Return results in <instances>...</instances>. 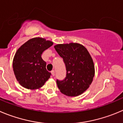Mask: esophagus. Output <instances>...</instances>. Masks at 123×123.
Instances as JSON below:
<instances>
[{"instance_id": "1", "label": "esophagus", "mask_w": 123, "mask_h": 123, "mask_svg": "<svg viewBox=\"0 0 123 123\" xmlns=\"http://www.w3.org/2000/svg\"><path fill=\"white\" fill-rule=\"evenodd\" d=\"M51 75H52L53 76H54L55 75V71H54V70L51 71Z\"/></svg>"}]
</instances>
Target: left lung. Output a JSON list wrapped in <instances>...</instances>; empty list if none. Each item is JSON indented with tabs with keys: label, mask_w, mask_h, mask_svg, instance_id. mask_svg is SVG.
I'll return each mask as SVG.
<instances>
[{
	"label": "left lung",
	"mask_w": 123,
	"mask_h": 123,
	"mask_svg": "<svg viewBox=\"0 0 123 123\" xmlns=\"http://www.w3.org/2000/svg\"><path fill=\"white\" fill-rule=\"evenodd\" d=\"M55 49L63 59L66 76L56 80L61 92L68 96H76L89 87L95 74L93 62L87 50L76 43L58 44Z\"/></svg>",
	"instance_id": "obj_1"
}]
</instances>
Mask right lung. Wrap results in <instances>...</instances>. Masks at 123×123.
Listing matches in <instances>:
<instances>
[{
	"label": "right lung",
	"instance_id": "1",
	"mask_svg": "<svg viewBox=\"0 0 123 123\" xmlns=\"http://www.w3.org/2000/svg\"><path fill=\"white\" fill-rule=\"evenodd\" d=\"M52 45L51 41L36 37L25 42L16 51L12 67L17 80L24 87L39 89L50 78L51 73L46 69L41 55Z\"/></svg>",
	"mask_w": 123,
	"mask_h": 123
}]
</instances>
